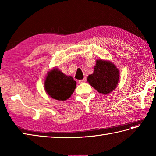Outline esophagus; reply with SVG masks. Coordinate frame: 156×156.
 <instances>
[{
  "label": "esophagus",
  "mask_w": 156,
  "mask_h": 156,
  "mask_svg": "<svg viewBox=\"0 0 156 156\" xmlns=\"http://www.w3.org/2000/svg\"><path fill=\"white\" fill-rule=\"evenodd\" d=\"M86 81H87V79H86L85 78L84 79H82V80H78V84H83L84 83V82H86Z\"/></svg>",
  "instance_id": "obj_1"
}]
</instances>
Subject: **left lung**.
<instances>
[{"label": "left lung", "mask_w": 156, "mask_h": 156, "mask_svg": "<svg viewBox=\"0 0 156 156\" xmlns=\"http://www.w3.org/2000/svg\"><path fill=\"white\" fill-rule=\"evenodd\" d=\"M119 71L110 61L97 59L93 74L89 75L87 81L99 93L108 94L117 87Z\"/></svg>", "instance_id": "8db88e82"}]
</instances>
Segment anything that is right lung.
Wrapping results in <instances>:
<instances>
[{"label": "right lung", "mask_w": 156, "mask_h": 156, "mask_svg": "<svg viewBox=\"0 0 156 156\" xmlns=\"http://www.w3.org/2000/svg\"><path fill=\"white\" fill-rule=\"evenodd\" d=\"M76 86L72 76L65 75L58 68L51 69L46 76L44 87L49 97L58 101H66L71 97Z\"/></svg>", "instance_id": "add662e5"}]
</instances>
